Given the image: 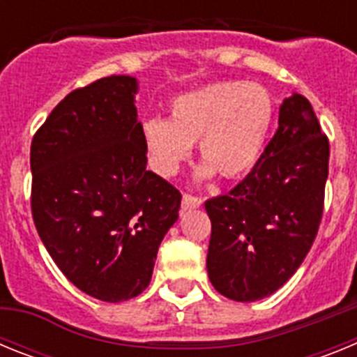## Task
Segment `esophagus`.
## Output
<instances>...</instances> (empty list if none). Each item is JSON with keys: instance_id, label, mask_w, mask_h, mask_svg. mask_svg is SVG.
Returning <instances> with one entry per match:
<instances>
[{"instance_id": "1", "label": "esophagus", "mask_w": 357, "mask_h": 357, "mask_svg": "<svg viewBox=\"0 0 357 357\" xmlns=\"http://www.w3.org/2000/svg\"><path fill=\"white\" fill-rule=\"evenodd\" d=\"M202 206V198L193 197V195H184L182 197V207L184 209H198Z\"/></svg>"}]
</instances>
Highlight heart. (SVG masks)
<instances>
[{
	"label": "heart",
	"instance_id": "b5f03b06",
	"mask_svg": "<svg viewBox=\"0 0 357 357\" xmlns=\"http://www.w3.org/2000/svg\"><path fill=\"white\" fill-rule=\"evenodd\" d=\"M275 119V100L261 84L216 82L178 94L169 103V118L148 119L143 139L151 168L172 176L198 143V176L220 173L241 178L263 155Z\"/></svg>",
	"mask_w": 357,
	"mask_h": 357
}]
</instances>
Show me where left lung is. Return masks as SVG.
<instances>
[{"label": "left lung", "instance_id": "1", "mask_svg": "<svg viewBox=\"0 0 357 357\" xmlns=\"http://www.w3.org/2000/svg\"><path fill=\"white\" fill-rule=\"evenodd\" d=\"M329 175V141L307 98L293 93L263 155L229 195L211 198L207 273L236 302L275 293L317 238Z\"/></svg>", "mask_w": 357, "mask_h": 357}]
</instances>
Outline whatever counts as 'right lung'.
I'll list each match as a JSON object with an SVG mask.
<instances>
[{"label":"right lung","mask_w":357,"mask_h":357,"mask_svg":"<svg viewBox=\"0 0 357 357\" xmlns=\"http://www.w3.org/2000/svg\"><path fill=\"white\" fill-rule=\"evenodd\" d=\"M137 80L100 78L62 100L30 148L31 214L52 259L103 302L150 284L182 195L146 169Z\"/></svg>","instance_id":"right-lung-1"}]
</instances>
